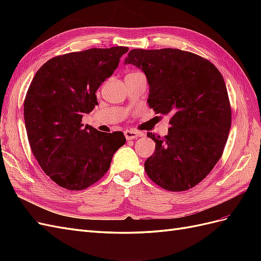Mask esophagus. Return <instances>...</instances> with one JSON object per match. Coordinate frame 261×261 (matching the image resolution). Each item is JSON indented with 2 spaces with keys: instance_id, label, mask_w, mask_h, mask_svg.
Returning <instances> with one entry per match:
<instances>
[{
  "instance_id": "esophagus-1",
  "label": "esophagus",
  "mask_w": 261,
  "mask_h": 261,
  "mask_svg": "<svg viewBox=\"0 0 261 261\" xmlns=\"http://www.w3.org/2000/svg\"><path fill=\"white\" fill-rule=\"evenodd\" d=\"M141 135L137 132H134V130H126L125 132V137L127 140H132V139H135L137 137H140Z\"/></svg>"
}]
</instances>
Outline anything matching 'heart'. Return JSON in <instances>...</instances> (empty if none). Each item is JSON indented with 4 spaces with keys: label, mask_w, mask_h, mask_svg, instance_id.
<instances>
[{
    "label": "heart",
    "mask_w": 261,
    "mask_h": 261,
    "mask_svg": "<svg viewBox=\"0 0 261 261\" xmlns=\"http://www.w3.org/2000/svg\"><path fill=\"white\" fill-rule=\"evenodd\" d=\"M130 74H133V73H130Z\"/></svg>",
    "instance_id": "obj_1"
}]
</instances>
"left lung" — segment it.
Masks as SVG:
<instances>
[{
  "mask_svg": "<svg viewBox=\"0 0 261 261\" xmlns=\"http://www.w3.org/2000/svg\"><path fill=\"white\" fill-rule=\"evenodd\" d=\"M125 63L146 74L149 107L170 116L167 136L148 133L155 151L145 162L147 175L171 192L195 187L220 160L230 133L223 76L207 59L178 49H134Z\"/></svg>",
  "mask_w": 261,
  "mask_h": 261,
  "instance_id": "obj_1",
  "label": "left lung"
}]
</instances>
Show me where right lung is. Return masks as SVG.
I'll list each match as a JSON object with an SVG mask.
<instances>
[{"label":"right lung","instance_id":"right-lung-1","mask_svg":"<svg viewBox=\"0 0 261 261\" xmlns=\"http://www.w3.org/2000/svg\"><path fill=\"white\" fill-rule=\"evenodd\" d=\"M127 46L89 49L52 58L38 69L23 101L28 141L36 160L54 183L83 191L110 169L126 138L82 123L98 106L96 92L116 69Z\"/></svg>","mask_w":261,"mask_h":261}]
</instances>
